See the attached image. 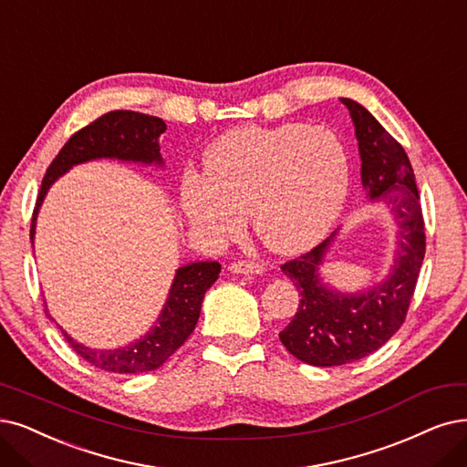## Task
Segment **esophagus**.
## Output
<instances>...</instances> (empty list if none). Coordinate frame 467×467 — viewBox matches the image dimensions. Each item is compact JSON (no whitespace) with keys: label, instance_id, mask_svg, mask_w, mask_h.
Masks as SVG:
<instances>
[{"label":"esophagus","instance_id":"obj_1","mask_svg":"<svg viewBox=\"0 0 467 467\" xmlns=\"http://www.w3.org/2000/svg\"><path fill=\"white\" fill-rule=\"evenodd\" d=\"M231 273H240V275H260L265 271L264 264L260 262H250V260H238L229 265Z\"/></svg>","mask_w":467,"mask_h":467}]
</instances>
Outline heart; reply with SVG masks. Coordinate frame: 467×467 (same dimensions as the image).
<instances>
[{"instance_id":"b5f03b06","label":"heart","mask_w":467,"mask_h":467,"mask_svg":"<svg viewBox=\"0 0 467 467\" xmlns=\"http://www.w3.org/2000/svg\"><path fill=\"white\" fill-rule=\"evenodd\" d=\"M203 171L186 172L181 207L190 227L227 240L252 213L254 231L277 254H298L329 233L347 202L350 160L325 127H238L203 151Z\"/></svg>"}]
</instances>
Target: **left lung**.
Wrapping results in <instances>:
<instances>
[{"instance_id":"8db88e82","label":"left lung","mask_w":467,"mask_h":467,"mask_svg":"<svg viewBox=\"0 0 467 467\" xmlns=\"http://www.w3.org/2000/svg\"><path fill=\"white\" fill-rule=\"evenodd\" d=\"M340 101L348 108L356 127L361 184L369 202H383L394 213L399 248L389 277L354 295L325 285L319 277L325 254L338 231L312 252L281 265L298 288L300 304L279 338L292 356L317 368L366 358L400 329L425 255L420 192L404 148L364 106L348 98Z\"/></svg>"}]
</instances>
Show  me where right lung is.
Returning a JSON list of instances; mask_svg holds the SVG:
<instances>
[{"instance_id": "add662e5", "label": "right lung", "mask_w": 467, "mask_h": 467, "mask_svg": "<svg viewBox=\"0 0 467 467\" xmlns=\"http://www.w3.org/2000/svg\"><path fill=\"white\" fill-rule=\"evenodd\" d=\"M165 130L167 125L160 117L144 115L138 111H109L96 119L88 127L75 132L56 155V160L51 161L44 175L36 207H34L32 213V244L34 233H36V217L47 190L68 169L73 165L101 158L144 165H163L160 153V136ZM221 265L217 262H196L179 267L158 321H155V325L144 337L130 342L129 347L113 350H96L90 347H82L80 342H77L73 337H68L63 331V327H57L68 342V347L84 361H88L90 366L98 369L120 375L153 371L163 366L165 359L175 354V350L181 348L184 340L192 335L200 317L205 290L217 281ZM47 317L51 319L49 314Z\"/></svg>"}]
</instances>
